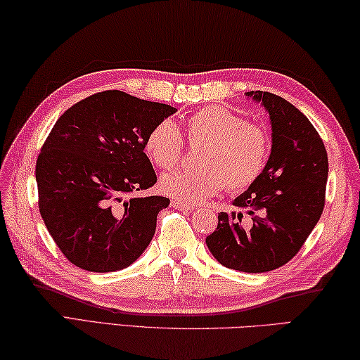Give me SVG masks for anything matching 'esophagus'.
<instances>
[{"label":"esophagus","mask_w":360,"mask_h":360,"mask_svg":"<svg viewBox=\"0 0 360 360\" xmlns=\"http://www.w3.org/2000/svg\"><path fill=\"white\" fill-rule=\"evenodd\" d=\"M172 207L173 209H178V211H192V209H193V206L186 205V202L178 201V200H173L172 201Z\"/></svg>","instance_id":"esophagus-1"}]
</instances>
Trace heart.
Segmentation results:
<instances>
[{"instance_id":"obj_1","label":"heart","mask_w":360,"mask_h":360,"mask_svg":"<svg viewBox=\"0 0 360 360\" xmlns=\"http://www.w3.org/2000/svg\"><path fill=\"white\" fill-rule=\"evenodd\" d=\"M188 143H205L197 169L162 176L160 191L174 200L201 202L228 191L250 187L269 160L271 139L264 127L224 107H205L187 120ZM184 140L176 122L165 120L153 127L145 141V153L154 167L173 169L182 158Z\"/></svg>"}]
</instances>
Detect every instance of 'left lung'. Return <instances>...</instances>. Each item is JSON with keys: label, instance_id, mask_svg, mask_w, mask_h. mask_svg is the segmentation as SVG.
<instances>
[{"label": "left lung", "instance_id": "8db88e82", "mask_svg": "<svg viewBox=\"0 0 360 360\" xmlns=\"http://www.w3.org/2000/svg\"><path fill=\"white\" fill-rule=\"evenodd\" d=\"M245 96L269 113L271 155L259 178L234 198L239 211L219 214L206 245L221 266L258 274L288 263L316 226L329 162L321 136L292 103L266 91Z\"/></svg>", "mask_w": 360, "mask_h": 360}]
</instances>
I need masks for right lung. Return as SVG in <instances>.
<instances>
[{
    "label": "right lung",
    "mask_w": 360,
    "mask_h": 360,
    "mask_svg": "<svg viewBox=\"0 0 360 360\" xmlns=\"http://www.w3.org/2000/svg\"><path fill=\"white\" fill-rule=\"evenodd\" d=\"M173 113L113 89L77 102L56 121L36 163L39 211L72 264L115 272L146 250L169 200L130 195L158 182L145 141Z\"/></svg>",
    "instance_id": "obj_1"
}]
</instances>
